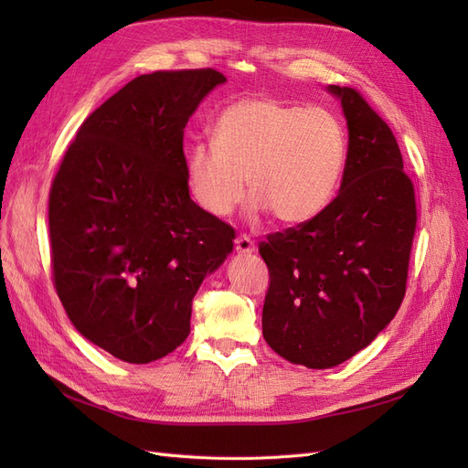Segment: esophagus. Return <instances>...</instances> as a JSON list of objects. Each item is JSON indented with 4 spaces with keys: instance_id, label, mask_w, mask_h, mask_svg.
Segmentation results:
<instances>
[{
    "instance_id": "obj_1",
    "label": "esophagus",
    "mask_w": 468,
    "mask_h": 468,
    "mask_svg": "<svg viewBox=\"0 0 468 468\" xmlns=\"http://www.w3.org/2000/svg\"><path fill=\"white\" fill-rule=\"evenodd\" d=\"M234 248H236V251L239 253V256H246V253L256 251V246H253V242H251L248 236H238L234 239Z\"/></svg>"
}]
</instances>
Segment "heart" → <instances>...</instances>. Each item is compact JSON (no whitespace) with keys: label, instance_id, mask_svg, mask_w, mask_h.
<instances>
[{"label":"heart","instance_id":"heart-1","mask_svg":"<svg viewBox=\"0 0 468 468\" xmlns=\"http://www.w3.org/2000/svg\"><path fill=\"white\" fill-rule=\"evenodd\" d=\"M347 140L332 112L242 97L224 107L212 144L186 154L187 191L197 207L230 217L250 193L281 224H303L330 205L344 176Z\"/></svg>","mask_w":468,"mask_h":468}]
</instances>
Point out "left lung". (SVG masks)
<instances>
[{"label": "left lung", "instance_id": "obj_1", "mask_svg": "<svg viewBox=\"0 0 468 468\" xmlns=\"http://www.w3.org/2000/svg\"><path fill=\"white\" fill-rule=\"evenodd\" d=\"M328 90L349 131L342 187L314 218L260 244L269 269L265 342L310 369L347 361L399 313L418 220L390 126L357 90Z\"/></svg>", "mask_w": 468, "mask_h": 468}]
</instances>
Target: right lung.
<instances>
[{
  "label": "right lung",
  "instance_id": "1",
  "mask_svg": "<svg viewBox=\"0 0 468 468\" xmlns=\"http://www.w3.org/2000/svg\"><path fill=\"white\" fill-rule=\"evenodd\" d=\"M226 78L212 68L138 76L83 121L52 179V279L76 330L150 363L191 330V303L234 229L191 201L183 131Z\"/></svg>",
  "mask_w": 468,
  "mask_h": 468
}]
</instances>
